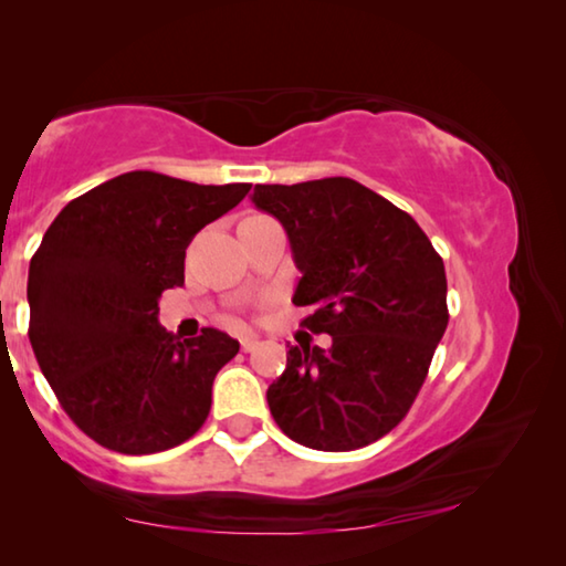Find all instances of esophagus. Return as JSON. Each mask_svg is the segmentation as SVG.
<instances>
[{
  "instance_id": "1",
  "label": "esophagus",
  "mask_w": 566,
  "mask_h": 566,
  "mask_svg": "<svg viewBox=\"0 0 566 566\" xmlns=\"http://www.w3.org/2000/svg\"><path fill=\"white\" fill-rule=\"evenodd\" d=\"M256 347H260V339H256V337H244L242 339V349L244 352H254Z\"/></svg>"
}]
</instances>
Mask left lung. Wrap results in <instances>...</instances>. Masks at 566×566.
Segmentation results:
<instances>
[{
	"mask_svg": "<svg viewBox=\"0 0 566 566\" xmlns=\"http://www.w3.org/2000/svg\"><path fill=\"white\" fill-rule=\"evenodd\" d=\"M280 219L302 280L292 302L332 347L286 352L266 389L282 432L310 449L352 452L391 432L424 385L447 329L442 256L407 212L349 177L256 185Z\"/></svg>",
	"mask_w": 566,
	"mask_h": 566,
	"instance_id": "obj_1",
	"label": "left lung"
}]
</instances>
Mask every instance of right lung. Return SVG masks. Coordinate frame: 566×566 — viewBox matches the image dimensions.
I'll return each mask as SVG.
<instances>
[{
  "mask_svg": "<svg viewBox=\"0 0 566 566\" xmlns=\"http://www.w3.org/2000/svg\"><path fill=\"white\" fill-rule=\"evenodd\" d=\"M252 185H195L127 171L72 199L30 262V342L76 427L122 454L177 447L205 424L217 371L239 352L207 327L179 339L159 296L185 284L199 229Z\"/></svg>",
  "mask_w": 566,
  "mask_h": 566,
  "instance_id": "1",
  "label": "right lung"
}]
</instances>
